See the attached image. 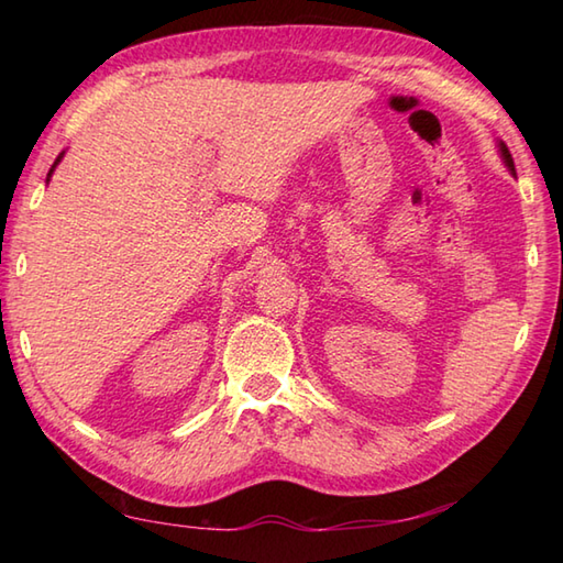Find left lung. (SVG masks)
<instances>
[{
    "mask_svg": "<svg viewBox=\"0 0 563 563\" xmlns=\"http://www.w3.org/2000/svg\"><path fill=\"white\" fill-rule=\"evenodd\" d=\"M498 152H500V157H504V162H506V166H508V172L516 176V164H512V157H510V152H508V147L504 145V142H498Z\"/></svg>",
    "mask_w": 563,
    "mask_h": 563,
    "instance_id": "1",
    "label": "left lung"
}]
</instances>
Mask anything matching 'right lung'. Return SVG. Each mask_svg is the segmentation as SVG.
<instances>
[{"mask_svg": "<svg viewBox=\"0 0 563 563\" xmlns=\"http://www.w3.org/2000/svg\"><path fill=\"white\" fill-rule=\"evenodd\" d=\"M63 154H65V152H63ZM63 154H59V157L55 159V164H53V169H51V174H47V181H51V176H53V172H55V166L59 164V159H63Z\"/></svg>", "mask_w": 563, "mask_h": 563, "instance_id": "1", "label": "right lung"}]
</instances>
